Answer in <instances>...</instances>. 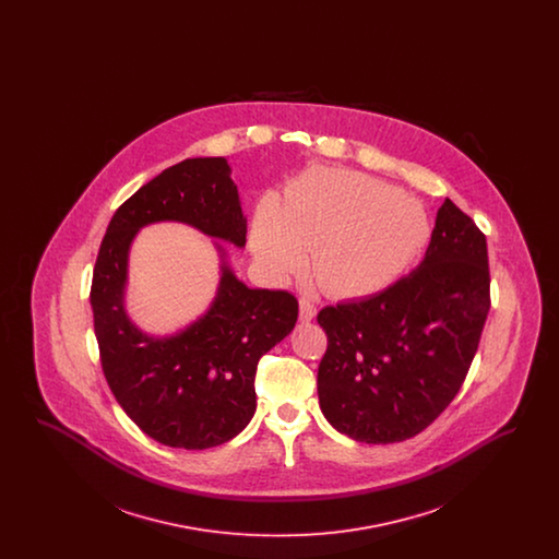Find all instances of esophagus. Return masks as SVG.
Wrapping results in <instances>:
<instances>
[{"label": "esophagus", "mask_w": 559, "mask_h": 559, "mask_svg": "<svg viewBox=\"0 0 559 559\" xmlns=\"http://www.w3.org/2000/svg\"><path fill=\"white\" fill-rule=\"evenodd\" d=\"M317 317V306L310 297H301L299 299V320L304 322H310V320Z\"/></svg>", "instance_id": "esophagus-1"}]
</instances>
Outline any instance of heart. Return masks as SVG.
I'll list each match as a JSON object with an SVG mask.
<instances>
[{
    "mask_svg": "<svg viewBox=\"0 0 559 559\" xmlns=\"http://www.w3.org/2000/svg\"><path fill=\"white\" fill-rule=\"evenodd\" d=\"M429 239L419 201L377 178L319 169L253 222L251 245L262 266L289 276L312 253L320 289L335 297H365L385 289L411 266Z\"/></svg>",
    "mask_w": 559,
    "mask_h": 559,
    "instance_id": "1",
    "label": "heart"
}]
</instances>
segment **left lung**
<instances>
[{
	"mask_svg": "<svg viewBox=\"0 0 559 559\" xmlns=\"http://www.w3.org/2000/svg\"><path fill=\"white\" fill-rule=\"evenodd\" d=\"M488 310L486 237L447 199L426 258L408 276L320 310L329 340L319 367L322 415L367 444L417 436L461 390Z\"/></svg>",
	"mask_w": 559,
	"mask_h": 559,
	"instance_id": "obj_1",
	"label": "left lung"
}]
</instances>
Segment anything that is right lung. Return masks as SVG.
Here are the masks:
<instances>
[{"label": "right lung", "mask_w": 559, "mask_h": 559, "mask_svg": "<svg viewBox=\"0 0 559 559\" xmlns=\"http://www.w3.org/2000/svg\"><path fill=\"white\" fill-rule=\"evenodd\" d=\"M155 222H182L245 247L247 217L228 160H182L133 192L108 224L90 292L103 371L121 408L160 444L203 451L251 421L258 362L292 333L297 299L247 287L215 242L222 276L210 310L176 335H146L126 312V285L132 240Z\"/></svg>", "instance_id": "add662e5"}]
</instances>
